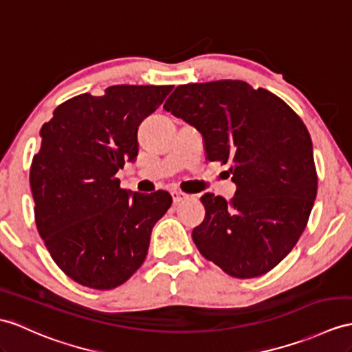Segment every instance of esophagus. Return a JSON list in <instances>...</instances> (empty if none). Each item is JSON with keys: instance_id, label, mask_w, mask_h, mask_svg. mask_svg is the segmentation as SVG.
<instances>
[{"instance_id": "34e87169", "label": "esophagus", "mask_w": 352, "mask_h": 352, "mask_svg": "<svg viewBox=\"0 0 352 352\" xmlns=\"http://www.w3.org/2000/svg\"><path fill=\"white\" fill-rule=\"evenodd\" d=\"M171 197H173V203L177 204V203H182V201L188 200V197H190V195L182 192V191H173V192H171Z\"/></svg>"}]
</instances>
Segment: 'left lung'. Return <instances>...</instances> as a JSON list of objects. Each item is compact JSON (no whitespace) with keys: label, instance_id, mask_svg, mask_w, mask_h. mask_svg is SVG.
Returning <instances> with one entry per match:
<instances>
[{"label":"left lung","instance_id":"obj_1","mask_svg":"<svg viewBox=\"0 0 352 352\" xmlns=\"http://www.w3.org/2000/svg\"><path fill=\"white\" fill-rule=\"evenodd\" d=\"M164 109L203 135L206 160L231 162V200L201 197L192 241L227 275L261 276L285 258L309 219L318 188L312 140L284 100L243 80L179 85Z\"/></svg>","mask_w":352,"mask_h":352}]
</instances>
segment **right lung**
<instances>
[{"label":"right lung","mask_w":352,"mask_h":352,"mask_svg":"<svg viewBox=\"0 0 352 352\" xmlns=\"http://www.w3.org/2000/svg\"><path fill=\"white\" fill-rule=\"evenodd\" d=\"M171 85H115L80 94L41 126L30 184L40 237L77 284L111 289L146 258L155 222L171 206L167 191L128 194L116 173L139 152L137 130Z\"/></svg>","instance_id":"obj_1"}]
</instances>
